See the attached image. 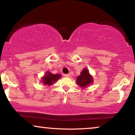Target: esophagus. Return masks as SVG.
<instances>
[{
	"label": "esophagus",
	"mask_w": 135,
	"mask_h": 135,
	"mask_svg": "<svg viewBox=\"0 0 135 135\" xmlns=\"http://www.w3.org/2000/svg\"><path fill=\"white\" fill-rule=\"evenodd\" d=\"M64 76L66 78H69V77H70L71 75L69 74H64Z\"/></svg>",
	"instance_id": "34e87169"
}]
</instances>
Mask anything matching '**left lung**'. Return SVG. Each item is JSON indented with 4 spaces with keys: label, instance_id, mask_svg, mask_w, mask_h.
I'll return each mask as SVG.
<instances>
[{
    "label": "left lung",
    "instance_id": "8db88e82",
    "mask_svg": "<svg viewBox=\"0 0 135 135\" xmlns=\"http://www.w3.org/2000/svg\"><path fill=\"white\" fill-rule=\"evenodd\" d=\"M76 82L81 87L83 88L86 87V86H89V84L92 83L93 78L89 74L88 69H86V68L83 69V71L81 73V75L78 77Z\"/></svg>",
    "mask_w": 135,
    "mask_h": 135
}]
</instances>
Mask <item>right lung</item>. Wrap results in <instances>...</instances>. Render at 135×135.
<instances>
[{"label":"right lung","instance_id":"1","mask_svg":"<svg viewBox=\"0 0 135 135\" xmlns=\"http://www.w3.org/2000/svg\"><path fill=\"white\" fill-rule=\"evenodd\" d=\"M46 74L42 78V81L44 84H47L48 86L52 85L53 83L61 77V74H52L49 72H47Z\"/></svg>","mask_w":135,"mask_h":135}]
</instances>
